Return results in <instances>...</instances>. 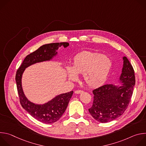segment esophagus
Returning a JSON list of instances; mask_svg holds the SVG:
<instances>
[{"label": "esophagus", "instance_id": "obj_1", "mask_svg": "<svg viewBox=\"0 0 146 146\" xmlns=\"http://www.w3.org/2000/svg\"><path fill=\"white\" fill-rule=\"evenodd\" d=\"M74 92L77 94H81V93L83 92V91L82 90H76V91H75Z\"/></svg>", "mask_w": 146, "mask_h": 146}]
</instances>
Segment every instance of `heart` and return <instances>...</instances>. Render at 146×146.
<instances>
[{"mask_svg": "<svg viewBox=\"0 0 146 146\" xmlns=\"http://www.w3.org/2000/svg\"><path fill=\"white\" fill-rule=\"evenodd\" d=\"M111 66V60L107 56L99 53L83 51L78 54L73 59V69L67 67L69 78L72 81L77 79L81 74L86 84L96 87L105 81Z\"/></svg>", "mask_w": 146, "mask_h": 146, "instance_id": "b5f03b06", "label": "heart"}]
</instances>
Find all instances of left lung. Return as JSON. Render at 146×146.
Here are the masks:
<instances>
[{
  "label": "left lung",
  "instance_id": "obj_1",
  "mask_svg": "<svg viewBox=\"0 0 146 146\" xmlns=\"http://www.w3.org/2000/svg\"><path fill=\"white\" fill-rule=\"evenodd\" d=\"M123 65L120 80L122 86L105 84L92 91V106L88 109L96 121L102 123L111 121L125 111L131 99L135 84V72L128 58H123Z\"/></svg>",
  "mask_w": 146,
  "mask_h": 146
}]
</instances>
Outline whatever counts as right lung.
<instances>
[{
	"instance_id": "obj_1",
	"label": "right lung",
	"mask_w": 146,
	"mask_h": 146,
	"mask_svg": "<svg viewBox=\"0 0 146 146\" xmlns=\"http://www.w3.org/2000/svg\"><path fill=\"white\" fill-rule=\"evenodd\" d=\"M62 45L66 47L69 44L67 42L55 43L41 46L26 56L16 72L15 81L21 105L31 115L43 123H52L59 119L67 108L73 91L59 95L44 105H35L29 101L24 94L21 86L22 74L29 66L51 59L56 55V50Z\"/></svg>"
}]
</instances>
